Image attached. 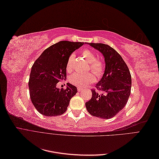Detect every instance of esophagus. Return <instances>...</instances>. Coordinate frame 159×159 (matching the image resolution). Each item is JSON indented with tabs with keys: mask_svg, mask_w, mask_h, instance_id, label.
Listing matches in <instances>:
<instances>
[{
	"mask_svg": "<svg viewBox=\"0 0 159 159\" xmlns=\"http://www.w3.org/2000/svg\"><path fill=\"white\" fill-rule=\"evenodd\" d=\"M83 90H84V89L82 88H80V87L78 88V91H79V92H81V91H82Z\"/></svg>",
	"mask_w": 159,
	"mask_h": 159,
	"instance_id": "obj_1",
	"label": "esophagus"
}]
</instances>
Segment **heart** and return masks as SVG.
Listing matches in <instances>:
<instances>
[{
	"instance_id": "heart-1",
	"label": "heart",
	"mask_w": 159,
	"mask_h": 159,
	"mask_svg": "<svg viewBox=\"0 0 159 159\" xmlns=\"http://www.w3.org/2000/svg\"><path fill=\"white\" fill-rule=\"evenodd\" d=\"M81 55L84 57V59L89 63L88 70L92 71L97 78H102L105 72V64L103 62L102 60H98L95 53L89 49H84L81 52ZM74 58L75 56L72 54L67 60L66 70L68 71L73 70ZM94 75L91 72L86 74L75 73L70 77L69 81L71 84L78 87H85L88 85L94 82L95 78Z\"/></svg>"
}]
</instances>
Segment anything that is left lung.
<instances>
[{
    "label": "left lung",
    "instance_id": "obj_1",
    "mask_svg": "<svg viewBox=\"0 0 159 159\" xmlns=\"http://www.w3.org/2000/svg\"><path fill=\"white\" fill-rule=\"evenodd\" d=\"M88 44L102 53L105 70L102 80L95 85L96 89H91L92 97L85 103V107L93 116L111 119L127 103L131 94V75L122 57L113 48L101 43Z\"/></svg>",
    "mask_w": 159,
    "mask_h": 159
}]
</instances>
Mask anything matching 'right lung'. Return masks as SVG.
Here are the masks:
<instances>
[{"label": "right lung", "instance_id": "right-lung-1", "mask_svg": "<svg viewBox=\"0 0 159 159\" xmlns=\"http://www.w3.org/2000/svg\"><path fill=\"white\" fill-rule=\"evenodd\" d=\"M84 42L60 41L48 48L34 63L28 87L30 99L40 113L58 116L64 113L77 88L67 83L66 89L56 88L57 83L66 78V62L71 53Z\"/></svg>", "mask_w": 159, "mask_h": 159}]
</instances>
